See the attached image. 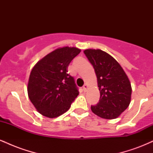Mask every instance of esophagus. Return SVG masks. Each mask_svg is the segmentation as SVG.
<instances>
[{
	"mask_svg": "<svg viewBox=\"0 0 153 153\" xmlns=\"http://www.w3.org/2000/svg\"><path fill=\"white\" fill-rule=\"evenodd\" d=\"M87 89H88V85H87V84H85V85H84L83 86H82V91H83L84 92H86Z\"/></svg>",
	"mask_w": 153,
	"mask_h": 153,
	"instance_id": "1",
	"label": "esophagus"
}]
</instances>
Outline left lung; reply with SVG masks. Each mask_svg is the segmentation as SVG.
Returning <instances> with one entry per match:
<instances>
[{
    "label": "left lung",
    "mask_w": 153,
    "mask_h": 153,
    "mask_svg": "<svg viewBox=\"0 0 153 153\" xmlns=\"http://www.w3.org/2000/svg\"><path fill=\"white\" fill-rule=\"evenodd\" d=\"M83 52L94 67L100 91L99 102L91 106V111L101 118H117L131 101V87L127 75L119 62L106 52L88 49Z\"/></svg>",
    "instance_id": "left-lung-1"
}]
</instances>
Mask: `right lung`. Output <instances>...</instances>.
<instances>
[{
    "instance_id": "1",
    "label": "right lung",
    "mask_w": 153,
    "mask_h": 153,
    "mask_svg": "<svg viewBox=\"0 0 153 153\" xmlns=\"http://www.w3.org/2000/svg\"><path fill=\"white\" fill-rule=\"evenodd\" d=\"M76 47L56 49L40 59L31 70L28 96L42 115L55 118L70 108L79 91L68 68L80 52Z\"/></svg>"
}]
</instances>
